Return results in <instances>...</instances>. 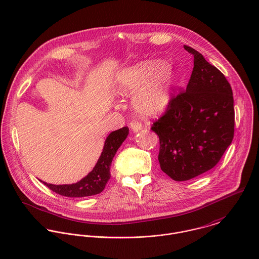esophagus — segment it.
<instances>
[{
    "mask_svg": "<svg viewBox=\"0 0 259 259\" xmlns=\"http://www.w3.org/2000/svg\"><path fill=\"white\" fill-rule=\"evenodd\" d=\"M130 127H131V129H132L134 132H138L139 130L142 129V124H141L140 122L136 121V120H133V121H131V123H130Z\"/></svg>",
    "mask_w": 259,
    "mask_h": 259,
    "instance_id": "esophagus-1",
    "label": "esophagus"
}]
</instances>
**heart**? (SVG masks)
<instances>
[{"instance_id":"obj_1","label":"heart","mask_w":259,"mask_h":259,"mask_svg":"<svg viewBox=\"0 0 259 259\" xmlns=\"http://www.w3.org/2000/svg\"><path fill=\"white\" fill-rule=\"evenodd\" d=\"M159 61H146L119 73L117 90L122 95H132L136 109L144 116L161 114L170 101L173 72Z\"/></svg>"}]
</instances>
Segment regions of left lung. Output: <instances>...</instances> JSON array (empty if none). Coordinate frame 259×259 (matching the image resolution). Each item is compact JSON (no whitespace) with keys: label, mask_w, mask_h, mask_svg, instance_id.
I'll use <instances>...</instances> for the list:
<instances>
[{"label":"left lung","mask_w":259,"mask_h":259,"mask_svg":"<svg viewBox=\"0 0 259 259\" xmlns=\"http://www.w3.org/2000/svg\"><path fill=\"white\" fill-rule=\"evenodd\" d=\"M194 57L186 90L172 95L151 130L159 136L161 170L186 181L212 169L234 135L233 94L225 76L202 54L184 45Z\"/></svg>","instance_id":"8db88e82"}]
</instances>
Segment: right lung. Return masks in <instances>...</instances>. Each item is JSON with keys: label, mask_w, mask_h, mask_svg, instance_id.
Listing matches in <instances>:
<instances>
[{"label": "right lung", "mask_w": 259, "mask_h": 259, "mask_svg": "<svg viewBox=\"0 0 259 259\" xmlns=\"http://www.w3.org/2000/svg\"><path fill=\"white\" fill-rule=\"evenodd\" d=\"M129 134V128L123 127L116 131H113L107 137L104 144L103 151L99 157L93 170L79 182L74 184L54 185L45 183L53 192L66 196V197H86L102 192L111 177L110 167L112 160L116 154L118 148L126 139Z\"/></svg>", "instance_id": "right-lung-1"}]
</instances>
